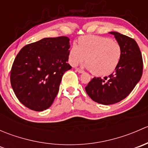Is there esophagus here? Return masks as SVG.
<instances>
[{"instance_id":"esophagus-1","label":"esophagus","mask_w":148,"mask_h":148,"mask_svg":"<svg viewBox=\"0 0 148 148\" xmlns=\"http://www.w3.org/2000/svg\"><path fill=\"white\" fill-rule=\"evenodd\" d=\"M76 71H78V72H79V73H80V74H82V73L84 72V70H82V69H79V68H77V69H76Z\"/></svg>"}]
</instances>
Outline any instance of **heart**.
Wrapping results in <instances>:
<instances>
[{
    "label": "heart",
    "instance_id": "1",
    "mask_svg": "<svg viewBox=\"0 0 148 148\" xmlns=\"http://www.w3.org/2000/svg\"><path fill=\"white\" fill-rule=\"evenodd\" d=\"M122 56V46L112 38L86 36L79 40V46L74 44L71 46L69 53V62L75 66L86 60V66L92 74L106 76L115 70Z\"/></svg>",
    "mask_w": 148,
    "mask_h": 148
}]
</instances>
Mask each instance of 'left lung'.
Masks as SVG:
<instances>
[{
  "instance_id": "left-lung-1",
  "label": "left lung",
  "mask_w": 148,
  "mask_h": 148,
  "mask_svg": "<svg viewBox=\"0 0 148 148\" xmlns=\"http://www.w3.org/2000/svg\"><path fill=\"white\" fill-rule=\"evenodd\" d=\"M110 34L114 36L122 48L120 64L108 77H94L85 87L92 100L104 105L115 104L126 98L141 79L143 69V57L136 41L118 32Z\"/></svg>"
}]
</instances>
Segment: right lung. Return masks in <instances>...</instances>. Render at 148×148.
Listing matches in <instances>:
<instances>
[{
	"label": "right lung",
	"instance_id": "right-lung-1",
	"mask_svg": "<svg viewBox=\"0 0 148 148\" xmlns=\"http://www.w3.org/2000/svg\"><path fill=\"white\" fill-rule=\"evenodd\" d=\"M70 48L66 36L44 38L22 48L11 71L10 84L16 97L25 107L41 112L51 107L59 92Z\"/></svg>",
	"mask_w": 148,
	"mask_h": 148
}]
</instances>
